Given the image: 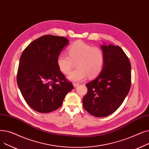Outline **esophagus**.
<instances>
[{
	"instance_id": "obj_1",
	"label": "esophagus",
	"mask_w": 149,
	"mask_h": 149,
	"mask_svg": "<svg viewBox=\"0 0 149 149\" xmlns=\"http://www.w3.org/2000/svg\"><path fill=\"white\" fill-rule=\"evenodd\" d=\"M79 85V84L78 83H73V86L74 87H77V86H78Z\"/></svg>"
}]
</instances>
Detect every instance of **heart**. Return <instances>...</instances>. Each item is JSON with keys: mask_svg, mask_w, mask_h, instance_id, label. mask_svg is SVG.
<instances>
[{"mask_svg": "<svg viewBox=\"0 0 149 149\" xmlns=\"http://www.w3.org/2000/svg\"><path fill=\"white\" fill-rule=\"evenodd\" d=\"M69 56L60 54L57 59V64L60 71L64 74L70 72L77 63L78 69L68 76V79L74 82L84 80L89 76L94 77L102 70L104 64V54L99 47L83 41H78L68 48Z\"/></svg>", "mask_w": 149, "mask_h": 149, "instance_id": "obj_1", "label": "heart"}]
</instances>
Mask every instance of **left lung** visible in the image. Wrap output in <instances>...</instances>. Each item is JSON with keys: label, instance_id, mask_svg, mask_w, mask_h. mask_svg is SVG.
<instances>
[{"label": "left lung", "instance_id": "left-lung-1", "mask_svg": "<svg viewBox=\"0 0 149 149\" xmlns=\"http://www.w3.org/2000/svg\"><path fill=\"white\" fill-rule=\"evenodd\" d=\"M104 64L101 74L86 84L88 93L83 98L85 110L96 117L115 112L128 94L131 86V65L119 46L101 45Z\"/></svg>", "mask_w": 149, "mask_h": 149}]
</instances>
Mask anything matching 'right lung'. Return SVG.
Segmentation results:
<instances>
[{"mask_svg":"<svg viewBox=\"0 0 149 149\" xmlns=\"http://www.w3.org/2000/svg\"><path fill=\"white\" fill-rule=\"evenodd\" d=\"M68 45L64 37L43 36L31 42L21 55L17 83L26 103L38 112L57 110L74 88L57 64L58 55Z\"/></svg>","mask_w":149,"mask_h":149,"instance_id":"obj_1","label":"right lung"}]
</instances>
